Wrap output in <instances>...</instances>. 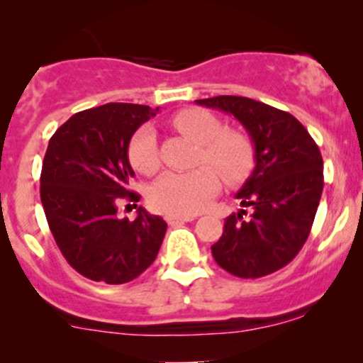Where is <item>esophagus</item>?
Instances as JSON below:
<instances>
[{"label":"esophagus","mask_w":363,"mask_h":363,"mask_svg":"<svg viewBox=\"0 0 363 363\" xmlns=\"http://www.w3.org/2000/svg\"><path fill=\"white\" fill-rule=\"evenodd\" d=\"M169 225H177V223H184V222H193L194 216H181V215H167L165 216Z\"/></svg>","instance_id":"esophagus-1"}]
</instances>
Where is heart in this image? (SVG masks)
I'll use <instances>...</instances> for the list:
<instances>
[{
	"label": "heart",
	"instance_id": "b5f03b06",
	"mask_svg": "<svg viewBox=\"0 0 363 363\" xmlns=\"http://www.w3.org/2000/svg\"><path fill=\"white\" fill-rule=\"evenodd\" d=\"M170 124L201 145L198 164L215 167L228 184H239L252 172L256 164L252 140L239 129H225L222 121L210 111L182 109L172 116ZM128 157L138 172L145 176L155 174L160 167L155 129L140 128L129 143ZM214 169L199 167L189 172H165L150 187V205L167 215L198 213L222 187V177Z\"/></svg>",
	"mask_w": 363,
	"mask_h": 363
}]
</instances>
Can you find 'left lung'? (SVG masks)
I'll use <instances>...</instances> for the list:
<instances>
[{"label":"left lung","mask_w":363,"mask_h":363,"mask_svg":"<svg viewBox=\"0 0 363 363\" xmlns=\"http://www.w3.org/2000/svg\"><path fill=\"white\" fill-rule=\"evenodd\" d=\"M232 114L256 150V167L237 193L252 208L227 216L211 245L218 266L239 278L272 274L297 256L314 223L323 194V157L306 128L289 112L247 97L218 95L196 101Z\"/></svg>","instance_id":"obj_1"}]
</instances>
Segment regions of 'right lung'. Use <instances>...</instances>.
Instances as JSON below:
<instances>
[{
	"instance_id": "add662e5",
	"label": "right lung",
	"mask_w": 363,
	"mask_h": 363,
	"mask_svg": "<svg viewBox=\"0 0 363 363\" xmlns=\"http://www.w3.org/2000/svg\"><path fill=\"white\" fill-rule=\"evenodd\" d=\"M155 111L111 102L72 116L49 140L40 172V201L54 240L82 277L121 285L155 261L167 223L138 208L133 222L118 218L129 189L131 136ZM128 205V206H129Z\"/></svg>"
}]
</instances>
